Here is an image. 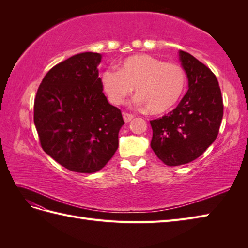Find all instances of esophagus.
<instances>
[{
	"label": "esophagus",
	"instance_id": "1",
	"mask_svg": "<svg viewBox=\"0 0 248 248\" xmlns=\"http://www.w3.org/2000/svg\"><path fill=\"white\" fill-rule=\"evenodd\" d=\"M133 118H134V116L131 115V114H128V112H124V114H123V119H124V121L126 123L130 122Z\"/></svg>",
	"mask_w": 248,
	"mask_h": 248
}]
</instances>
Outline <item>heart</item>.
<instances>
[{"instance_id":"obj_1","label":"heart","mask_w":248,"mask_h":248,"mask_svg":"<svg viewBox=\"0 0 248 248\" xmlns=\"http://www.w3.org/2000/svg\"><path fill=\"white\" fill-rule=\"evenodd\" d=\"M102 86L109 101L120 106L129 97L133 88L137 102L153 115H162L177 107L187 85L183 67L166 63L149 55H136L125 59L119 69L109 68L101 76Z\"/></svg>"}]
</instances>
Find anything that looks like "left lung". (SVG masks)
<instances>
[{
    "mask_svg": "<svg viewBox=\"0 0 248 248\" xmlns=\"http://www.w3.org/2000/svg\"><path fill=\"white\" fill-rule=\"evenodd\" d=\"M179 59L188 78V91L167 116L150 121L151 148L169 167L193 161L217 138L223 116L220 88L214 73L183 50Z\"/></svg>",
    "mask_w": 248,
    "mask_h": 248,
    "instance_id": "obj_1",
    "label": "left lung"
}]
</instances>
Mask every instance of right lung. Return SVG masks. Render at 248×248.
<instances>
[{
  "label": "right lung",
  "instance_id": "1",
  "mask_svg": "<svg viewBox=\"0 0 248 248\" xmlns=\"http://www.w3.org/2000/svg\"><path fill=\"white\" fill-rule=\"evenodd\" d=\"M86 51L46 73L34 102V123L44 152L67 170L92 174L110 160L124 125L121 110L104 96L98 65Z\"/></svg>",
  "mask_w": 248,
  "mask_h": 248
}]
</instances>
